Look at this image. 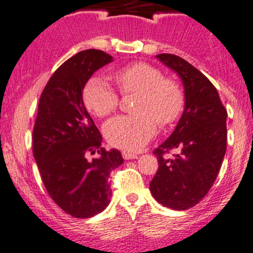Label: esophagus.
Here are the masks:
<instances>
[{"label":"esophagus","instance_id":"obj_1","mask_svg":"<svg viewBox=\"0 0 253 253\" xmlns=\"http://www.w3.org/2000/svg\"><path fill=\"white\" fill-rule=\"evenodd\" d=\"M122 157H124L125 160H134V159H137L138 156L137 153H131V152H126V151H124V152H122Z\"/></svg>","mask_w":253,"mask_h":253}]
</instances>
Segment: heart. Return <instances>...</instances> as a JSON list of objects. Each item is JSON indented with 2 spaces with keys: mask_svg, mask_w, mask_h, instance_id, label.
I'll list each match as a JSON object with an SVG mask.
<instances>
[{
  "mask_svg": "<svg viewBox=\"0 0 253 253\" xmlns=\"http://www.w3.org/2000/svg\"><path fill=\"white\" fill-rule=\"evenodd\" d=\"M113 79L124 93H140L136 116H117L103 126L106 140L115 147L137 151L155 136L159 122L171 125L180 117L185 96L177 82L165 79L159 68L143 62L125 66L113 73ZM84 106L97 117H105L117 108L119 93L106 80L94 76L82 92Z\"/></svg>",
  "mask_w": 253,
  "mask_h": 253,
  "instance_id": "1",
  "label": "heart"
}]
</instances>
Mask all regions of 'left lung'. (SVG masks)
<instances>
[{"label":"left lung","instance_id":"1","mask_svg":"<svg viewBox=\"0 0 253 253\" xmlns=\"http://www.w3.org/2000/svg\"><path fill=\"white\" fill-rule=\"evenodd\" d=\"M178 75L185 89V110L171 136L153 151L159 169L150 183L156 201L172 210H188L207 195L218 174L227 143V111L216 87L191 63L171 53L156 56ZM177 148L181 153L166 159Z\"/></svg>","mask_w":253,"mask_h":253}]
</instances>
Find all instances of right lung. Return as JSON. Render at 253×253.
Segmentation results:
<instances>
[{"label": "right lung", "instance_id": "obj_1", "mask_svg": "<svg viewBox=\"0 0 253 253\" xmlns=\"http://www.w3.org/2000/svg\"><path fill=\"white\" fill-rule=\"evenodd\" d=\"M113 58L86 49L57 68L43 88L32 134L34 157L51 198L66 213L88 218L110 204L108 177L124 164L119 150L101 147L102 136L84 105V84ZM97 152L88 162L85 156Z\"/></svg>", "mask_w": 253, "mask_h": 253}]
</instances>
